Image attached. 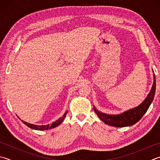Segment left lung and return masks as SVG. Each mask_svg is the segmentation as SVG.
Masks as SVG:
<instances>
[{
  "label": "left lung",
  "mask_w": 160,
  "mask_h": 160,
  "mask_svg": "<svg viewBox=\"0 0 160 160\" xmlns=\"http://www.w3.org/2000/svg\"><path fill=\"white\" fill-rule=\"evenodd\" d=\"M156 80L154 76L153 85L149 94L146 97L142 104L134 109L123 112L118 115H109L101 113L94 108V112L98 115L100 119L105 123L114 127H126L131 126L138 122L148 110L150 105L153 101L155 93Z\"/></svg>",
  "instance_id": "left-lung-1"
}]
</instances>
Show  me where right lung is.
<instances>
[{
  "mask_svg": "<svg viewBox=\"0 0 160 160\" xmlns=\"http://www.w3.org/2000/svg\"><path fill=\"white\" fill-rule=\"evenodd\" d=\"M67 111L65 112L64 114V115L62 116V117H61L60 118H59L58 120L55 121V122H53L51 124H48V125H46V126H37V125H33V124H30V123H26V122H25L23 121H21L23 123L26 125L28 127H29L30 128H32V129L34 130H48V129H51V128H54L55 127L58 126L59 124H60L63 120L64 119V118L66 117V115H67Z\"/></svg>",
  "mask_w": 160,
  "mask_h": 160,
  "instance_id": "obj_1",
  "label": "right lung"
}]
</instances>
